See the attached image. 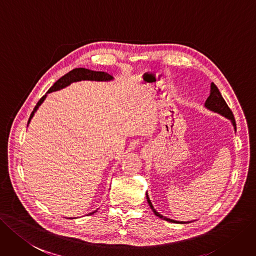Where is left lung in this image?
Returning a JSON list of instances; mask_svg holds the SVG:
<instances>
[{"label": "left lung", "instance_id": "1", "mask_svg": "<svg viewBox=\"0 0 256 256\" xmlns=\"http://www.w3.org/2000/svg\"><path fill=\"white\" fill-rule=\"evenodd\" d=\"M204 106H206V108H209V110H213V112H218V114H220V115L224 116L226 118L230 119V120L232 121V123H233V126H234L235 130H236V123H235V119H234L233 112H232V110H230V108L228 106V104L226 103V101H224V99L222 98L220 90L217 88V86H216V85H215L214 83L211 84L210 96L208 97V99H206V103H204ZM146 200H148V204H150V209H152V211L154 212V214H155L157 217H159V218L164 220L170 222H176V220L166 218V217L162 216V214H159V213L154 209V206H153L152 202H150L148 194H146ZM180 224H184V222H182Z\"/></svg>", "mask_w": 256, "mask_h": 256}]
</instances>
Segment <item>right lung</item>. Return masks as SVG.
I'll list each match as a JSON object with an SVG mask.
<instances>
[{
    "mask_svg": "<svg viewBox=\"0 0 256 256\" xmlns=\"http://www.w3.org/2000/svg\"><path fill=\"white\" fill-rule=\"evenodd\" d=\"M112 76L108 74V72H94V70H86V68H74L72 70H70V72H68L66 74H64L63 77H61L58 81H56L52 86L48 90V92H54V90H61L65 86H68V85H70L72 82H76V81H81V80H94V81H108V80H112ZM46 92V94H47ZM46 94H44V96L38 101L36 106H34L32 112L30 114V120H28V123H30V119L32 118L34 112L36 110V108H39L41 106V103L44 101V99L46 98ZM96 212V211H94ZM92 212V213H94ZM90 213V214H92Z\"/></svg>",
    "mask_w": 256,
    "mask_h": 256,
    "instance_id": "1",
    "label": "right lung"
}]
</instances>
